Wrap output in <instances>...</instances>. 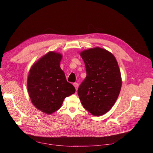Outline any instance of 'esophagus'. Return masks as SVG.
<instances>
[{"instance_id":"esophagus-1","label":"esophagus","mask_w":153,"mask_h":153,"mask_svg":"<svg viewBox=\"0 0 153 153\" xmlns=\"http://www.w3.org/2000/svg\"><path fill=\"white\" fill-rule=\"evenodd\" d=\"M74 86L75 87V88H76V90L77 91V89H78V83H74Z\"/></svg>"}]
</instances>
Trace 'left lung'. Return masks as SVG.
<instances>
[{
    "label": "left lung",
    "instance_id": "left-lung-1",
    "mask_svg": "<svg viewBox=\"0 0 153 153\" xmlns=\"http://www.w3.org/2000/svg\"><path fill=\"white\" fill-rule=\"evenodd\" d=\"M87 71L77 93L83 106L92 115L100 116L114 105L121 90V73L115 56L100 47L80 52Z\"/></svg>",
    "mask_w": 153,
    "mask_h": 153
}]
</instances>
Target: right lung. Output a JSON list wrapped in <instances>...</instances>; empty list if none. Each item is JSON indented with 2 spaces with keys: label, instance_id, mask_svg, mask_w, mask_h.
Listing matches in <instances>:
<instances>
[{
  "label": "right lung",
  "instance_id": "obj_1",
  "mask_svg": "<svg viewBox=\"0 0 153 153\" xmlns=\"http://www.w3.org/2000/svg\"><path fill=\"white\" fill-rule=\"evenodd\" d=\"M62 54L50 51L32 65L27 77V91L35 107L46 114L59 109L66 97L76 91L60 66Z\"/></svg>",
  "mask_w": 153,
  "mask_h": 153
}]
</instances>
